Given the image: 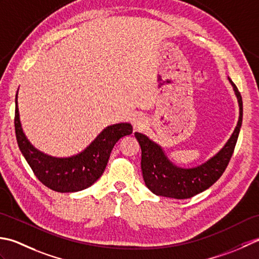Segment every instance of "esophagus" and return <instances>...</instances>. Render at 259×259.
<instances>
[{"label":"esophagus","mask_w":259,"mask_h":259,"mask_svg":"<svg viewBox=\"0 0 259 259\" xmlns=\"http://www.w3.org/2000/svg\"><path fill=\"white\" fill-rule=\"evenodd\" d=\"M132 124H133L134 128L141 130L145 125V118L142 115H135L132 120Z\"/></svg>","instance_id":"esophagus-1"}]
</instances>
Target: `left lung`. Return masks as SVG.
<instances>
[{"label":"left lung","mask_w":259,"mask_h":259,"mask_svg":"<svg viewBox=\"0 0 259 259\" xmlns=\"http://www.w3.org/2000/svg\"><path fill=\"white\" fill-rule=\"evenodd\" d=\"M234 87L239 104V119L233 135L217 154L197 167L183 168L174 165L167 159L162 147L144 134L135 133L142 150L141 167L145 186L156 196L188 199L204 191L223 176L233 156L242 123V99L235 83Z\"/></svg>","instance_id":"obj_1"}]
</instances>
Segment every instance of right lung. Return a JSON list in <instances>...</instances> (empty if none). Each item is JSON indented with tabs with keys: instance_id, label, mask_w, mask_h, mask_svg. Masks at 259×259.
<instances>
[{
	"instance_id": "1",
	"label": "right lung",
	"mask_w": 259,
	"mask_h": 259,
	"mask_svg": "<svg viewBox=\"0 0 259 259\" xmlns=\"http://www.w3.org/2000/svg\"><path fill=\"white\" fill-rule=\"evenodd\" d=\"M14 127L19 149L34 176L42 184L57 192H77L91 187L104 173L116 142L133 132L130 123L114 124L107 126L91 145L77 155H47L36 150L23 133L18 108V93L15 96Z\"/></svg>"
}]
</instances>
